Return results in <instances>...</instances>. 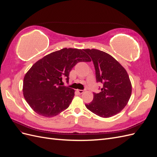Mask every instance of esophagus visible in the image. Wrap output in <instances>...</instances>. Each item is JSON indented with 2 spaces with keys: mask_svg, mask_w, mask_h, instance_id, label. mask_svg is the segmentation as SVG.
<instances>
[{
  "mask_svg": "<svg viewBox=\"0 0 157 157\" xmlns=\"http://www.w3.org/2000/svg\"><path fill=\"white\" fill-rule=\"evenodd\" d=\"M77 92L79 94H82L84 93V90H77Z\"/></svg>",
  "mask_w": 157,
  "mask_h": 157,
  "instance_id": "34e87169",
  "label": "esophagus"
}]
</instances>
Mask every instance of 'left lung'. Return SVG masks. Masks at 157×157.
I'll return each instance as SVG.
<instances>
[{"mask_svg":"<svg viewBox=\"0 0 157 157\" xmlns=\"http://www.w3.org/2000/svg\"><path fill=\"white\" fill-rule=\"evenodd\" d=\"M92 58L101 92L94 93L92 102L85 104L93 113L103 118L117 115L125 107L132 94V84L126 69L111 55L96 49H84Z\"/></svg>","mask_w":157,"mask_h":157,"instance_id":"1","label":"left lung"}]
</instances>
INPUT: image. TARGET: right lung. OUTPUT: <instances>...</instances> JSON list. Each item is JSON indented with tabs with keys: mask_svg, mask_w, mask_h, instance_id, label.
I'll list each match as a JSON object with an SVG mask.
<instances>
[{
	"mask_svg": "<svg viewBox=\"0 0 157 157\" xmlns=\"http://www.w3.org/2000/svg\"><path fill=\"white\" fill-rule=\"evenodd\" d=\"M80 61H91L83 50L63 48L37 61L23 78V92L26 101L39 115L52 117L67 109L75 96L72 88L61 86L69 81L70 71Z\"/></svg>",
	"mask_w": 157,
	"mask_h": 157,
	"instance_id": "1",
	"label": "right lung"
}]
</instances>
